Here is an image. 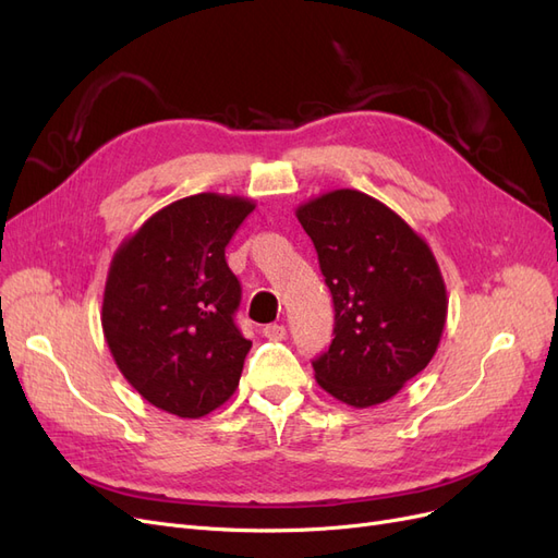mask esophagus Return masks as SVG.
Returning a JSON list of instances; mask_svg holds the SVG:
<instances>
[{"instance_id": "34e87169", "label": "esophagus", "mask_w": 558, "mask_h": 558, "mask_svg": "<svg viewBox=\"0 0 558 558\" xmlns=\"http://www.w3.org/2000/svg\"><path fill=\"white\" fill-rule=\"evenodd\" d=\"M263 335L267 337V340L279 342V340H283V337H286V326H281V324H269V326L263 328Z\"/></svg>"}]
</instances>
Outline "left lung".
Wrapping results in <instances>:
<instances>
[{
  "instance_id": "obj_1",
  "label": "left lung",
  "mask_w": 558,
  "mask_h": 558,
  "mask_svg": "<svg viewBox=\"0 0 558 558\" xmlns=\"http://www.w3.org/2000/svg\"><path fill=\"white\" fill-rule=\"evenodd\" d=\"M335 302V340L314 361L326 393L351 408L391 400L424 369L447 324V286L428 242L384 202L353 189L295 209Z\"/></svg>"
}]
</instances>
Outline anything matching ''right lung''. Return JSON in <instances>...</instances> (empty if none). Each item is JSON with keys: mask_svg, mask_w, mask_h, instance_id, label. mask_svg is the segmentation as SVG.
<instances>
[{"mask_svg": "<svg viewBox=\"0 0 558 558\" xmlns=\"http://www.w3.org/2000/svg\"><path fill=\"white\" fill-rule=\"evenodd\" d=\"M253 209L242 195L181 197L113 253L105 340L128 384L167 414L207 416L238 391L251 342L232 320L242 289L226 246Z\"/></svg>", "mask_w": 558, "mask_h": 558, "instance_id": "1", "label": "right lung"}]
</instances>
